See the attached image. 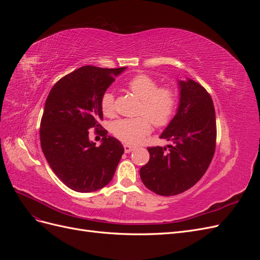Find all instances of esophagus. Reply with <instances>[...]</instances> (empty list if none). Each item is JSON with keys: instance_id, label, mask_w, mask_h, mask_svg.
<instances>
[{"instance_id": "esophagus-1", "label": "esophagus", "mask_w": 260, "mask_h": 260, "mask_svg": "<svg viewBox=\"0 0 260 260\" xmlns=\"http://www.w3.org/2000/svg\"><path fill=\"white\" fill-rule=\"evenodd\" d=\"M123 148H124V153H130V152H132L133 149H135V147L133 146H131V145H128V144H124L123 145Z\"/></svg>"}]
</instances>
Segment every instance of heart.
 <instances>
[{
    "label": "heart",
    "mask_w": 260,
    "mask_h": 260,
    "mask_svg": "<svg viewBox=\"0 0 260 260\" xmlns=\"http://www.w3.org/2000/svg\"><path fill=\"white\" fill-rule=\"evenodd\" d=\"M129 91L141 100L140 116L123 118L112 124V133L125 144H139L156 127L167 125L175 116L178 99L176 91L170 86H159L154 78L141 74L132 77L127 82ZM101 108L107 117L115 115V96L112 91H106L101 99Z\"/></svg>",
    "instance_id": "b5f03b06"
}]
</instances>
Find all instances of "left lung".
I'll return each instance as SVG.
<instances>
[{
  "mask_svg": "<svg viewBox=\"0 0 260 260\" xmlns=\"http://www.w3.org/2000/svg\"><path fill=\"white\" fill-rule=\"evenodd\" d=\"M180 102L160 139L167 147H148L149 160L140 169L152 192L172 196L192 187L209 167L216 148V114L209 93L192 79L179 80Z\"/></svg>",
  "mask_w": 260,
  "mask_h": 260,
  "instance_id": "8db88e82",
  "label": "left lung"
}]
</instances>
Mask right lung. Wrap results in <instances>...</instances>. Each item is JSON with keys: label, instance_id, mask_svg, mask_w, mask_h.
Returning a JSON list of instances; mask_svg holds the SVG:
<instances>
[{"label": "right lung", "instance_id": "add662e5", "mask_svg": "<svg viewBox=\"0 0 260 260\" xmlns=\"http://www.w3.org/2000/svg\"><path fill=\"white\" fill-rule=\"evenodd\" d=\"M124 69L80 67L55 83L46 99L40 124L42 151L54 174L76 192L107 185L123 154L122 144L106 136V130H101L100 146L90 141L89 130L102 127V95Z\"/></svg>", "mask_w": 260, "mask_h": 260}]
</instances>
